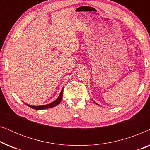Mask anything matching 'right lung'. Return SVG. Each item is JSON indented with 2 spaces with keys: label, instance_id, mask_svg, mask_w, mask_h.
<instances>
[{
  "label": "right lung",
  "instance_id": "right-lung-1",
  "mask_svg": "<svg viewBox=\"0 0 150 150\" xmlns=\"http://www.w3.org/2000/svg\"><path fill=\"white\" fill-rule=\"evenodd\" d=\"M63 89H62L61 91V93L59 96L58 97V98L54 101L52 103L50 104H46V105H44V106H31V105H29V104H26V105L29 106V107L32 108H34V109H37V110H40V109H46V108H52V107H54V106L58 105V104L60 103L61 100H62V96H63Z\"/></svg>",
  "mask_w": 150,
  "mask_h": 150
}]
</instances>
